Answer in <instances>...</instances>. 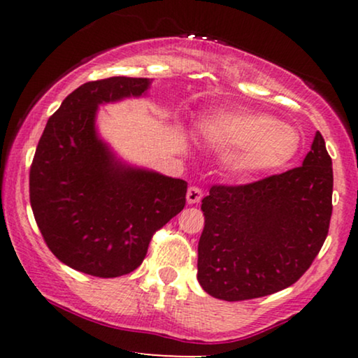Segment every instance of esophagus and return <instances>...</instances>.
<instances>
[{"instance_id":"1","label":"esophagus","mask_w":358,"mask_h":358,"mask_svg":"<svg viewBox=\"0 0 358 358\" xmlns=\"http://www.w3.org/2000/svg\"><path fill=\"white\" fill-rule=\"evenodd\" d=\"M202 197H203V192H202V189H199V187H195V185H192V187H189V190H187V203H199L200 200H202Z\"/></svg>"}]
</instances>
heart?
<instances>
[{
  "instance_id": "obj_1",
  "label": "heart",
  "mask_w": 358,
  "mask_h": 358,
  "mask_svg": "<svg viewBox=\"0 0 358 358\" xmlns=\"http://www.w3.org/2000/svg\"><path fill=\"white\" fill-rule=\"evenodd\" d=\"M200 136L217 148L228 150V169L241 178H254L280 169L300 150L295 127L262 112H217L199 120Z\"/></svg>"
}]
</instances>
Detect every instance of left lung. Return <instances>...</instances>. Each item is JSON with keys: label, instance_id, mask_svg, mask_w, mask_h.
Here are the masks:
<instances>
[{"label": "left lung", "instance_id": "1", "mask_svg": "<svg viewBox=\"0 0 358 358\" xmlns=\"http://www.w3.org/2000/svg\"><path fill=\"white\" fill-rule=\"evenodd\" d=\"M332 159L316 131L303 166L246 185H213L202 200L197 280L224 301L290 287L324 244L332 213Z\"/></svg>", "mask_w": 358, "mask_h": 358}]
</instances>
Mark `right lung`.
I'll return each mask as SVG.
<instances>
[{
    "instance_id": "right-lung-1",
    "label": "right lung",
    "mask_w": 358,
    "mask_h": 358,
    "mask_svg": "<svg viewBox=\"0 0 358 358\" xmlns=\"http://www.w3.org/2000/svg\"><path fill=\"white\" fill-rule=\"evenodd\" d=\"M148 78L81 85L48 119L29 174L31 207L58 261L112 278L143 262L155 231L185 205L187 182L127 164L96 129L102 104L146 96Z\"/></svg>"
}]
</instances>
